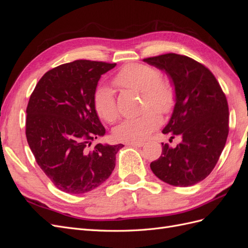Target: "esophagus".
Masks as SVG:
<instances>
[{
    "label": "esophagus",
    "instance_id": "esophagus-1",
    "mask_svg": "<svg viewBox=\"0 0 248 248\" xmlns=\"http://www.w3.org/2000/svg\"><path fill=\"white\" fill-rule=\"evenodd\" d=\"M127 145L132 146V147H142L145 145V142H142V141H128V142H127Z\"/></svg>",
    "mask_w": 248,
    "mask_h": 248
}]
</instances>
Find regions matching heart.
<instances>
[{
  "mask_svg": "<svg viewBox=\"0 0 248 248\" xmlns=\"http://www.w3.org/2000/svg\"><path fill=\"white\" fill-rule=\"evenodd\" d=\"M117 88L140 92L144 107H153L161 114H169L175 106V90L155 67L147 64L124 66L112 78ZM96 114L103 121L111 123L118 117L114 93L107 87H99L93 97ZM161 123V118L154 108H148L141 115L125 119L114 130V137L122 141H140L147 139Z\"/></svg>",
  "mask_w": 248,
  "mask_h": 248,
  "instance_id": "obj_1",
  "label": "heart"
}]
</instances>
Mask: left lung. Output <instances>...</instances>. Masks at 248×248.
I'll return each instance as SVG.
<instances>
[{
  "label": "left lung",
  "mask_w": 248,
  "mask_h": 248,
  "mask_svg": "<svg viewBox=\"0 0 248 248\" xmlns=\"http://www.w3.org/2000/svg\"><path fill=\"white\" fill-rule=\"evenodd\" d=\"M164 70L175 86L176 103L164 134L182 138L177 147L162 142V152L150 168L172 186L201 182L215 168L229 134L227 97L213 73L189 57L166 54L144 59Z\"/></svg>",
  "instance_id": "1"
}]
</instances>
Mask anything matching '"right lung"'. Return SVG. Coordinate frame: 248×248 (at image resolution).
<instances>
[{"instance_id":"obj_1","label":"right lung","mask_w":248,"mask_h":248,"mask_svg":"<svg viewBox=\"0 0 248 248\" xmlns=\"http://www.w3.org/2000/svg\"><path fill=\"white\" fill-rule=\"evenodd\" d=\"M116 66L77 60L48 70L36 85L27 107L26 136L36 162L58 189L91 191L110 176L123 147L92 140L106 133L93 97L103 73Z\"/></svg>"}]
</instances>
